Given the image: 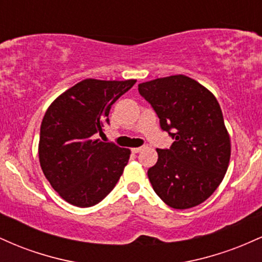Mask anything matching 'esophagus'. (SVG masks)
Here are the masks:
<instances>
[{
    "label": "esophagus",
    "instance_id": "1",
    "mask_svg": "<svg viewBox=\"0 0 262 262\" xmlns=\"http://www.w3.org/2000/svg\"><path fill=\"white\" fill-rule=\"evenodd\" d=\"M146 146H140V148H133L132 149V151L133 152H135V154H137V152H140V151H143L144 149H145Z\"/></svg>",
    "mask_w": 262,
    "mask_h": 262
}]
</instances>
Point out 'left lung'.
I'll return each instance as SVG.
<instances>
[{
	"label": "left lung",
	"instance_id": "left-lung-1",
	"mask_svg": "<svg viewBox=\"0 0 262 262\" xmlns=\"http://www.w3.org/2000/svg\"><path fill=\"white\" fill-rule=\"evenodd\" d=\"M138 87L161 128L175 139L170 149H156L158 161L148 170L152 188L175 209L203 203L223 181L231 152L217 98L186 75L160 77Z\"/></svg>",
	"mask_w": 262,
	"mask_h": 262
}]
</instances>
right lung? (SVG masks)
<instances>
[{
  "instance_id": "right-lung-1",
  "label": "right lung",
  "mask_w": 262,
  "mask_h": 262,
  "mask_svg": "<svg viewBox=\"0 0 262 262\" xmlns=\"http://www.w3.org/2000/svg\"><path fill=\"white\" fill-rule=\"evenodd\" d=\"M137 80L85 79L58 96L40 125L38 154L52 187L73 206L91 207L114 188L130 150L96 139L112 104Z\"/></svg>"
}]
</instances>
